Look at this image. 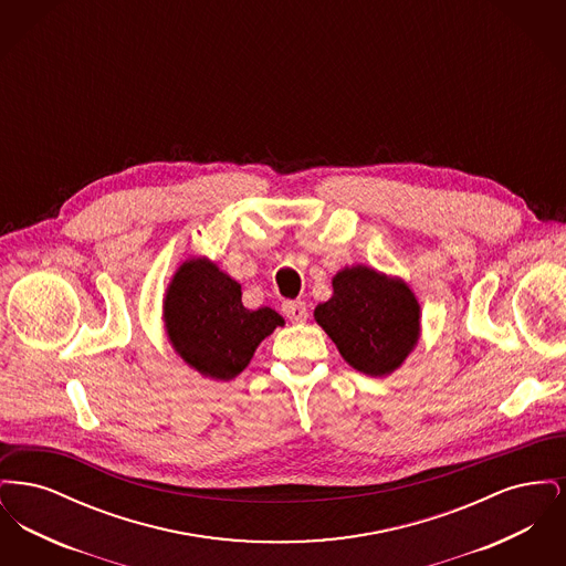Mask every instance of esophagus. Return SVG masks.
Wrapping results in <instances>:
<instances>
[{
  "mask_svg": "<svg viewBox=\"0 0 566 566\" xmlns=\"http://www.w3.org/2000/svg\"><path fill=\"white\" fill-rule=\"evenodd\" d=\"M282 312L293 323H305L307 321V307L303 301H284Z\"/></svg>",
  "mask_w": 566,
  "mask_h": 566,
  "instance_id": "esophagus-1",
  "label": "esophagus"
}]
</instances>
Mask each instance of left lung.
Segmentation results:
<instances>
[{
	"mask_svg": "<svg viewBox=\"0 0 566 566\" xmlns=\"http://www.w3.org/2000/svg\"><path fill=\"white\" fill-rule=\"evenodd\" d=\"M354 369L392 374L418 342L420 305L401 280L356 265L333 277V296L314 312Z\"/></svg>",
	"mask_w": 566,
	"mask_h": 566,
	"instance_id": "1",
	"label": "left lung"
}]
</instances>
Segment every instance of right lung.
I'll return each mask as SVG.
<instances>
[{"instance_id": "1", "label": "right lung", "mask_w": 566, "mask_h": 566, "mask_svg": "<svg viewBox=\"0 0 566 566\" xmlns=\"http://www.w3.org/2000/svg\"><path fill=\"white\" fill-rule=\"evenodd\" d=\"M165 324L176 352L199 374L233 379L259 344L284 321L270 307L250 312L242 286L206 259L187 261L165 296Z\"/></svg>"}]
</instances>
